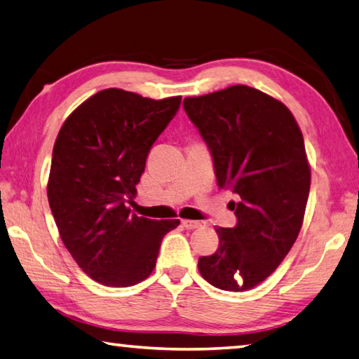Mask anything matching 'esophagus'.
I'll return each mask as SVG.
<instances>
[{"label":"esophagus","mask_w":359,"mask_h":359,"mask_svg":"<svg viewBox=\"0 0 359 359\" xmlns=\"http://www.w3.org/2000/svg\"><path fill=\"white\" fill-rule=\"evenodd\" d=\"M182 224H184V228L187 229H196L199 226H203V222H194V220H182Z\"/></svg>","instance_id":"34e87169"}]
</instances>
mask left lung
Here are the masks:
<instances>
[{
	"label": "left lung",
	"mask_w": 359,
	"mask_h": 359,
	"mask_svg": "<svg viewBox=\"0 0 359 359\" xmlns=\"http://www.w3.org/2000/svg\"><path fill=\"white\" fill-rule=\"evenodd\" d=\"M188 117L209 145L217 184L241 198L238 224L215 231L217 252L198 269L210 285L247 291L274 272L299 234L311 190L299 125L290 109L247 85L184 100Z\"/></svg>",
	"instance_id": "1"
}]
</instances>
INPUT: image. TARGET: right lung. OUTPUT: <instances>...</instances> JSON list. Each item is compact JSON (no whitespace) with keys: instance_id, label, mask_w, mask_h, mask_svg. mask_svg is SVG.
<instances>
[{"instance_id":"1","label":"right lung","mask_w":359,"mask_h":359,"mask_svg":"<svg viewBox=\"0 0 359 359\" xmlns=\"http://www.w3.org/2000/svg\"><path fill=\"white\" fill-rule=\"evenodd\" d=\"M182 96L151 100L101 90L65 120L52 151L47 198L77 266L106 287H133L155 269L161 241L180 220L131 214L151 145Z\"/></svg>"}]
</instances>
